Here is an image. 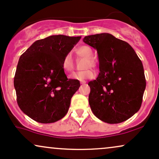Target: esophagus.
Returning <instances> with one entry per match:
<instances>
[{"label": "esophagus", "instance_id": "34e87169", "mask_svg": "<svg viewBox=\"0 0 159 159\" xmlns=\"http://www.w3.org/2000/svg\"><path fill=\"white\" fill-rule=\"evenodd\" d=\"M80 83L85 84V83H86V81H85V80H83V81H80Z\"/></svg>", "mask_w": 159, "mask_h": 159}]
</instances>
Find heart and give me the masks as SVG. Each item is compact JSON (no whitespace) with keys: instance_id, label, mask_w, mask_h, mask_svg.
Wrapping results in <instances>:
<instances>
[{"instance_id":"heart-1","label":"heart","mask_w":159,"mask_h":159,"mask_svg":"<svg viewBox=\"0 0 159 159\" xmlns=\"http://www.w3.org/2000/svg\"><path fill=\"white\" fill-rule=\"evenodd\" d=\"M76 53L80 57L86 58V61L85 62L84 65V68H89L91 67L95 66V61L92 58L93 51L92 49L90 47L83 45L79 47L76 49ZM61 66H62L63 70L65 72H70L74 68V61H73V58L71 54L70 53H67L65 56L62 59V62H61ZM94 76V73L91 69H86V70H83V71L74 73L70 77L72 79H75L83 81V80L87 79H91Z\"/></svg>"}]
</instances>
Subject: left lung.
I'll use <instances>...</instances> for the list:
<instances>
[{"label": "left lung", "mask_w": 159, "mask_h": 159, "mask_svg": "<svg viewBox=\"0 0 159 159\" xmlns=\"http://www.w3.org/2000/svg\"><path fill=\"white\" fill-rule=\"evenodd\" d=\"M83 42L98 50L100 74L90 81L91 111L108 124L128 120L141 108L146 88L142 62L127 42L109 33L85 36Z\"/></svg>", "instance_id": "obj_1"}]
</instances>
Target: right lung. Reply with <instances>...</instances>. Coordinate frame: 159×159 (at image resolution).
Listing matches in <instances>:
<instances>
[{"label":"right lung","mask_w":159,"mask_h":159,"mask_svg":"<svg viewBox=\"0 0 159 159\" xmlns=\"http://www.w3.org/2000/svg\"><path fill=\"white\" fill-rule=\"evenodd\" d=\"M80 39L50 35L35 41L20 56L14 77L17 102L36 122L54 123L68 112L80 83L68 79L61 62Z\"/></svg>","instance_id":"add662e5"}]
</instances>
